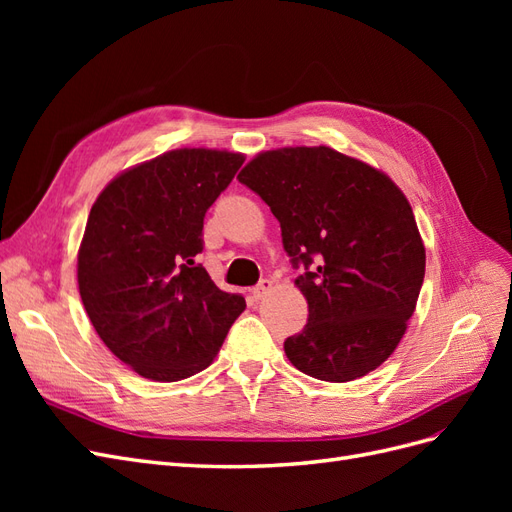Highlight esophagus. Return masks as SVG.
<instances>
[{"mask_svg":"<svg viewBox=\"0 0 512 512\" xmlns=\"http://www.w3.org/2000/svg\"><path fill=\"white\" fill-rule=\"evenodd\" d=\"M273 288V282L271 280H260L254 288H252V297L256 299V301H260V299H265L267 297V292Z\"/></svg>","mask_w":512,"mask_h":512,"instance_id":"34e87169","label":"esophagus"}]
</instances>
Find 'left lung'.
<instances>
[{
  "instance_id": "left-lung-1",
  "label": "left lung",
  "mask_w": 512,
  "mask_h": 512,
  "mask_svg": "<svg viewBox=\"0 0 512 512\" xmlns=\"http://www.w3.org/2000/svg\"><path fill=\"white\" fill-rule=\"evenodd\" d=\"M271 207L305 294L288 361L324 382L380 367L414 314L425 247L408 198L380 170L331 147L265 151L239 177Z\"/></svg>"
}]
</instances>
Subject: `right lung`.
Wrapping results in <instances>:
<instances>
[{
  "label": "right lung",
  "mask_w": 512,
  "mask_h": 512,
  "mask_svg": "<svg viewBox=\"0 0 512 512\" xmlns=\"http://www.w3.org/2000/svg\"><path fill=\"white\" fill-rule=\"evenodd\" d=\"M241 153L175 149L106 185L79 250L85 312L106 348L138 376L190 378L211 365L245 309L198 265L203 222Z\"/></svg>",
  "instance_id": "obj_1"
}]
</instances>
